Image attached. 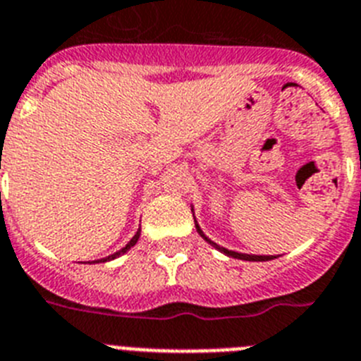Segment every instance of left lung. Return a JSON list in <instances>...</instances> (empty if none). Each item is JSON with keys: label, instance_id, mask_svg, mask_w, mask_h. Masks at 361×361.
<instances>
[{"label": "left lung", "instance_id": "obj_1", "mask_svg": "<svg viewBox=\"0 0 361 361\" xmlns=\"http://www.w3.org/2000/svg\"><path fill=\"white\" fill-rule=\"evenodd\" d=\"M195 228H197V232L201 233V237L204 239V241H208L212 246H215L219 252L226 254L228 257H235V259H243V261H270V259H274V255H250V254H239V252H233V250H226V248H223V246H219V245H215L214 241H210V239H208V237L202 233L201 226L197 224V221H195Z\"/></svg>", "mask_w": 361, "mask_h": 361}]
</instances>
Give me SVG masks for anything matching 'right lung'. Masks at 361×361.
Wrapping results in <instances>:
<instances>
[{"label":"right lung","instance_id":"right-lung-1","mask_svg":"<svg viewBox=\"0 0 361 361\" xmlns=\"http://www.w3.org/2000/svg\"><path fill=\"white\" fill-rule=\"evenodd\" d=\"M138 237H140V230H138L137 233H135L133 235V239H131V241L128 243V245L124 246V248H122V250H118L116 252V254H113V255H107V257H104V259H98L97 263H106V261H111V259H116V257H118V255H122V254H126V252L129 250V248H131V246H135L137 245V241H138Z\"/></svg>","mask_w":361,"mask_h":361}]
</instances>
